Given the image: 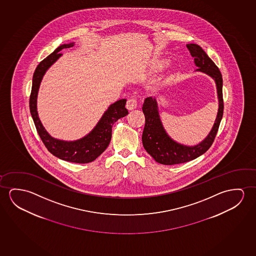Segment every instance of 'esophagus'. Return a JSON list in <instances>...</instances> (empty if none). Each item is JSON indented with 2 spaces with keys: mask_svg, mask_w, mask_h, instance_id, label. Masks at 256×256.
<instances>
[{
  "mask_svg": "<svg viewBox=\"0 0 256 256\" xmlns=\"http://www.w3.org/2000/svg\"><path fill=\"white\" fill-rule=\"evenodd\" d=\"M138 106V101L136 98H130L126 101V107L128 110H133Z\"/></svg>",
  "mask_w": 256,
  "mask_h": 256,
  "instance_id": "obj_1",
  "label": "esophagus"
}]
</instances>
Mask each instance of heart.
Returning <instances> with one entry per match:
<instances>
[{
    "label": "heart",
    "instance_id": "1",
    "mask_svg": "<svg viewBox=\"0 0 256 256\" xmlns=\"http://www.w3.org/2000/svg\"><path fill=\"white\" fill-rule=\"evenodd\" d=\"M165 64V62L164 61H158V62H156V63L154 64L152 67V71H157V70H160V69H162L163 66Z\"/></svg>",
    "mask_w": 256,
    "mask_h": 256
}]
</instances>
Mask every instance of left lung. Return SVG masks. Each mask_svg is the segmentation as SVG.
Returning a JSON list of instances; mask_svg holds the SVG:
<instances>
[{"label":"left lung","mask_w":256,"mask_h":256,"mask_svg":"<svg viewBox=\"0 0 256 256\" xmlns=\"http://www.w3.org/2000/svg\"><path fill=\"white\" fill-rule=\"evenodd\" d=\"M186 46L198 67L197 71L210 75L216 80L219 109L214 125L208 136L198 146L190 147L174 142L168 136L160 120L156 99L147 98L142 106V112L146 116V125L142 136V146L155 162L163 165H176L190 162L204 154L214 141L224 115L222 78L219 68L197 44H187Z\"/></svg>","instance_id":"8db88e82"}]
</instances>
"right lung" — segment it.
<instances>
[{"instance_id":"obj_1","label":"right lung","mask_w":256,"mask_h":256,"mask_svg":"<svg viewBox=\"0 0 256 256\" xmlns=\"http://www.w3.org/2000/svg\"><path fill=\"white\" fill-rule=\"evenodd\" d=\"M74 44H63L56 48L54 52L48 56L36 67L32 76L31 94L29 99V107L32 118L34 120L36 130L40 138L46 146L48 150L56 157L59 158L66 162L74 163H88L93 162L96 158L106 150L112 138V128L118 118H122L128 114L125 107L126 99L118 100L112 104L108 110L102 115L98 124L96 126L90 133L86 134L85 138H82L74 142H64L52 138L48 134L44 126L40 122L37 109H36V99L39 90L40 83L44 77L45 72L62 55L60 50L63 48L72 47Z\"/></svg>"}]
</instances>
